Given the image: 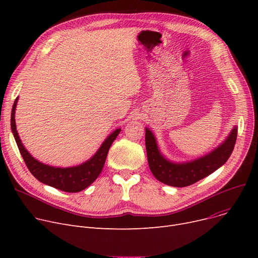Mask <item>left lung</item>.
Masks as SVG:
<instances>
[{
    "mask_svg": "<svg viewBox=\"0 0 258 258\" xmlns=\"http://www.w3.org/2000/svg\"><path fill=\"white\" fill-rule=\"evenodd\" d=\"M237 136L234 126L227 139L211 153L190 162L173 163L162 156L154 134L145 128V147L151 171L160 182L173 187H186L204 179L221 166L231 156Z\"/></svg>",
    "mask_w": 258,
    "mask_h": 258,
    "instance_id": "obj_1",
    "label": "left lung"
}]
</instances>
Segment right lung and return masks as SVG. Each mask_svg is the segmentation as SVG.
Wrapping results in <instances>:
<instances>
[{
  "instance_id": "1",
  "label": "right lung",
  "mask_w": 258,
  "mask_h": 258,
  "mask_svg": "<svg viewBox=\"0 0 258 258\" xmlns=\"http://www.w3.org/2000/svg\"><path fill=\"white\" fill-rule=\"evenodd\" d=\"M18 99L19 98L16 99L15 103L12 105L11 131L25 163L32 173V175H34V178H36L39 182L66 192H79L81 190H84L87 187H89L100 174L105 163L108 150H110L112 143L117 138L118 134L121 130L117 128L116 131H114L110 136L104 140V142L101 144L96 154H95L90 160L86 161L85 163L77 166L64 168L50 166L34 159L28 153V151L26 150L20 139L15 119Z\"/></svg>"
}]
</instances>
